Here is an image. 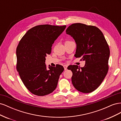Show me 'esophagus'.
<instances>
[{
  "mask_svg": "<svg viewBox=\"0 0 121 121\" xmlns=\"http://www.w3.org/2000/svg\"><path fill=\"white\" fill-rule=\"evenodd\" d=\"M64 67L65 70H67V68H68L67 65H64Z\"/></svg>",
  "mask_w": 121,
  "mask_h": 121,
  "instance_id": "esophagus-1",
  "label": "esophagus"
}]
</instances>
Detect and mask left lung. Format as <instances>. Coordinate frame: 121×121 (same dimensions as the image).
I'll use <instances>...</instances> for the list:
<instances>
[{"mask_svg": "<svg viewBox=\"0 0 121 121\" xmlns=\"http://www.w3.org/2000/svg\"><path fill=\"white\" fill-rule=\"evenodd\" d=\"M66 33L76 43L75 56L85 61L83 68L73 65L72 82L78 91L88 93L96 89L107 75L110 51L102 32L98 28L81 23L72 24Z\"/></svg>", "mask_w": 121, "mask_h": 121, "instance_id": "8db88e82", "label": "left lung"}]
</instances>
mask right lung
<instances>
[{
  "label": "right lung",
  "instance_id": "1",
  "mask_svg": "<svg viewBox=\"0 0 121 121\" xmlns=\"http://www.w3.org/2000/svg\"><path fill=\"white\" fill-rule=\"evenodd\" d=\"M66 26L38 25L29 30L18 44L16 55L17 69L25 86L38 96L50 94L56 88L63 66L45 65L46 56Z\"/></svg>",
  "mask_w": 121,
  "mask_h": 121
}]
</instances>
